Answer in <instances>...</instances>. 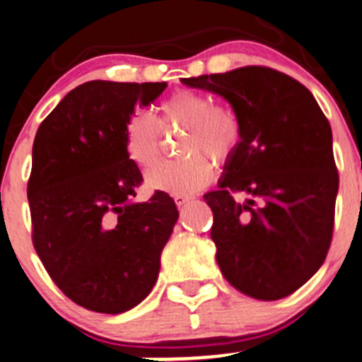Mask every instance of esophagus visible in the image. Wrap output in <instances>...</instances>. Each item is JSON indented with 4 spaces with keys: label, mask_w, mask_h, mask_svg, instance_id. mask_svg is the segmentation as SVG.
Wrapping results in <instances>:
<instances>
[{
    "label": "esophagus",
    "mask_w": 362,
    "mask_h": 362,
    "mask_svg": "<svg viewBox=\"0 0 362 362\" xmlns=\"http://www.w3.org/2000/svg\"><path fill=\"white\" fill-rule=\"evenodd\" d=\"M190 199L192 197H188V195H174V201L177 206H185V204H187Z\"/></svg>",
    "instance_id": "34e87169"
}]
</instances>
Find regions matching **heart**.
Here are the masks:
<instances>
[{"instance_id":"1","label":"heart","mask_w":362,"mask_h":362,"mask_svg":"<svg viewBox=\"0 0 362 362\" xmlns=\"http://www.w3.org/2000/svg\"><path fill=\"white\" fill-rule=\"evenodd\" d=\"M187 131L179 152L187 158L167 161L147 175L151 190L172 195H192L214 177V165L226 163L240 144V125L228 109L204 93L177 91L161 104V118L147 111H136L125 122L124 141L127 158L144 170L158 163L163 147L161 127Z\"/></svg>"}]
</instances>
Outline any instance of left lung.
<instances>
[{"label":"left lung","instance_id":"obj_1","mask_svg":"<svg viewBox=\"0 0 362 362\" xmlns=\"http://www.w3.org/2000/svg\"><path fill=\"white\" fill-rule=\"evenodd\" d=\"M181 82L226 98L240 125L218 190L204 195L222 274L255 300L289 296L323 265L332 242L339 175L327 116L303 84L265 66ZM235 191L248 195L244 204Z\"/></svg>","mask_w":362,"mask_h":362}]
</instances>
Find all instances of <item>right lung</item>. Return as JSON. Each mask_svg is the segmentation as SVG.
<instances>
[{"label":"right lung","mask_w":362,"mask_h":362,"mask_svg":"<svg viewBox=\"0 0 362 362\" xmlns=\"http://www.w3.org/2000/svg\"><path fill=\"white\" fill-rule=\"evenodd\" d=\"M167 82L81 84L39 125L28 203L32 240L52 280L88 310L122 314L144 301L179 217L156 192L134 203L144 177L127 158L124 129Z\"/></svg>","instance_id":"obj_1"}]
</instances>
